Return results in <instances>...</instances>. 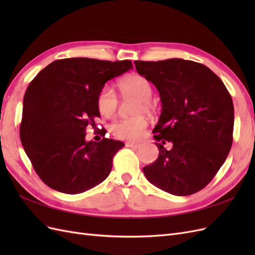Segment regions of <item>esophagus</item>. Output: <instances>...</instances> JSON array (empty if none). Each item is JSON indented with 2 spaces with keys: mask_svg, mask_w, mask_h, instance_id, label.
<instances>
[{
  "mask_svg": "<svg viewBox=\"0 0 255 255\" xmlns=\"http://www.w3.org/2000/svg\"><path fill=\"white\" fill-rule=\"evenodd\" d=\"M126 145L128 146V148H130V149L136 150V149H138V148H140L141 144H140V143H135V142H127Z\"/></svg>",
  "mask_w": 255,
  "mask_h": 255,
  "instance_id": "1",
  "label": "esophagus"
}]
</instances>
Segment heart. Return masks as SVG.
Here are the masks:
<instances>
[{"instance_id": "heart-1", "label": "heart", "mask_w": 255, "mask_h": 255, "mask_svg": "<svg viewBox=\"0 0 255 255\" xmlns=\"http://www.w3.org/2000/svg\"><path fill=\"white\" fill-rule=\"evenodd\" d=\"M119 89L123 98L134 97L139 100L136 107V114H142L152 110L149 101L153 94L151 82L141 74H128L119 84ZM98 110L106 118H113L117 114L119 101L117 95L110 86H104L100 90L97 98ZM148 127V120L143 117H135L121 120L112 126V133L122 140H136L140 138Z\"/></svg>"}]
</instances>
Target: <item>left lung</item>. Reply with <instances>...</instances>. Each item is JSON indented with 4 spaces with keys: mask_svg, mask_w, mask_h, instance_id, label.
I'll list each match as a JSON object with an SVG mask.
<instances>
[{
    "mask_svg": "<svg viewBox=\"0 0 255 255\" xmlns=\"http://www.w3.org/2000/svg\"><path fill=\"white\" fill-rule=\"evenodd\" d=\"M137 72L159 92L161 113L153 137L157 159L142 171L154 186L188 196L210 183L233 142L234 106L225 84L210 68L181 58L134 61ZM166 141L173 148L166 150Z\"/></svg>",
    "mask_w": 255,
    "mask_h": 255,
    "instance_id": "left-lung-1",
    "label": "left lung"
}]
</instances>
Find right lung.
<instances>
[{"mask_svg":"<svg viewBox=\"0 0 255 255\" xmlns=\"http://www.w3.org/2000/svg\"><path fill=\"white\" fill-rule=\"evenodd\" d=\"M133 69L130 60L66 58L29 83L23 99L20 138L34 170L52 189L75 195L102 183L125 143L86 141L100 117L97 98L107 81Z\"/></svg>","mask_w":255,"mask_h":255,"instance_id":"right-lung-1","label":"right lung"}]
</instances>
